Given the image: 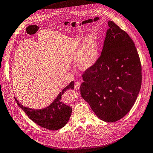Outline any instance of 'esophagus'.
<instances>
[{
	"instance_id": "1",
	"label": "esophagus",
	"mask_w": 153,
	"mask_h": 153,
	"mask_svg": "<svg viewBox=\"0 0 153 153\" xmlns=\"http://www.w3.org/2000/svg\"><path fill=\"white\" fill-rule=\"evenodd\" d=\"M80 87V82H76L74 84V88L76 90H79Z\"/></svg>"
}]
</instances>
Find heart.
Instances as JSON below:
<instances>
[{"label":"heart","mask_w":153,"mask_h":153,"mask_svg":"<svg viewBox=\"0 0 153 153\" xmlns=\"http://www.w3.org/2000/svg\"><path fill=\"white\" fill-rule=\"evenodd\" d=\"M99 57L100 45L95 39H87L81 48H77L74 52V58H77V66L82 71H87L93 67Z\"/></svg>","instance_id":"heart-1"}]
</instances>
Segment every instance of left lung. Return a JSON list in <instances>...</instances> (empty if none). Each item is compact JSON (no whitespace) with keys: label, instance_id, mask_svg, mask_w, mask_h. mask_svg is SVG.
Segmentation results:
<instances>
[{"label":"left lung","instance_id":"1","mask_svg":"<svg viewBox=\"0 0 153 153\" xmlns=\"http://www.w3.org/2000/svg\"><path fill=\"white\" fill-rule=\"evenodd\" d=\"M108 29L101 56L82 76V98L97 116L114 123L124 117L137 98L141 66L133 40L113 22Z\"/></svg>","mask_w":153,"mask_h":153}]
</instances>
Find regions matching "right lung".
Segmentation results:
<instances>
[{
  "label": "right lung",
  "instance_id": "add662e5",
  "mask_svg": "<svg viewBox=\"0 0 153 153\" xmlns=\"http://www.w3.org/2000/svg\"><path fill=\"white\" fill-rule=\"evenodd\" d=\"M74 82H71L65 87L58 95L56 98L47 107L42 109H33L23 106L15 97L18 105L31 119L34 123L50 130H56L62 128L68 123L72 113V108L63 103L62 97L65 91L74 89Z\"/></svg>",
  "mask_w": 153,
  "mask_h": 153
}]
</instances>
